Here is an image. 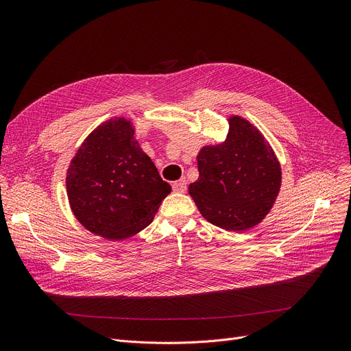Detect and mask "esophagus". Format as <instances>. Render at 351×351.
I'll return each instance as SVG.
<instances>
[{
	"label": "esophagus",
	"mask_w": 351,
	"mask_h": 351,
	"mask_svg": "<svg viewBox=\"0 0 351 351\" xmlns=\"http://www.w3.org/2000/svg\"><path fill=\"white\" fill-rule=\"evenodd\" d=\"M172 189L176 193H185L186 192V180L185 179H180L172 183Z\"/></svg>",
	"instance_id": "obj_1"
}]
</instances>
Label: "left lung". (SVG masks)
Segmentation results:
<instances>
[{"instance_id":"obj_1","label":"left lung","mask_w":351,"mask_h":351,"mask_svg":"<svg viewBox=\"0 0 351 351\" xmlns=\"http://www.w3.org/2000/svg\"><path fill=\"white\" fill-rule=\"evenodd\" d=\"M199 178L189 195L208 222L241 232L261 223L282 185V168L259 129L241 117L229 118L226 141L197 154Z\"/></svg>"}]
</instances>
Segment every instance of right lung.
Returning a JSON list of instances; mask_svg holds the SVG:
<instances>
[{"label": "right lung", "mask_w": 351, "mask_h": 351, "mask_svg": "<svg viewBox=\"0 0 351 351\" xmlns=\"http://www.w3.org/2000/svg\"><path fill=\"white\" fill-rule=\"evenodd\" d=\"M125 118L109 119L84 141L66 171L72 213L89 232L109 241L134 236L171 193Z\"/></svg>", "instance_id": "add662e5"}]
</instances>
